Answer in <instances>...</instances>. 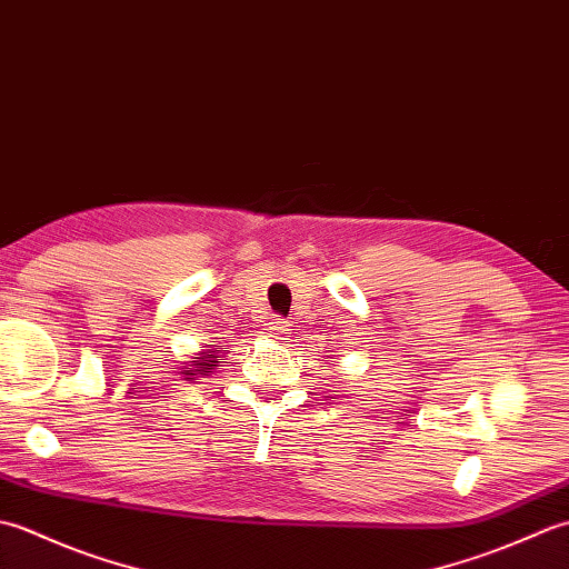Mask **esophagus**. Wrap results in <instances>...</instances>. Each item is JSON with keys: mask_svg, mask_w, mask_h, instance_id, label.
<instances>
[{"mask_svg": "<svg viewBox=\"0 0 569 569\" xmlns=\"http://www.w3.org/2000/svg\"><path fill=\"white\" fill-rule=\"evenodd\" d=\"M269 335L273 337V340H286V337H288V325L281 318H276L273 322H269Z\"/></svg>", "mask_w": 569, "mask_h": 569, "instance_id": "esophagus-1", "label": "esophagus"}]
</instances>
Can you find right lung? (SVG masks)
Here are the masks:
<instances>
[{"label": "right lung", "instance_id": "add662e5", "mask_svg": "<svg viewBox=\"0 0 569 569\" xmlns=\"http://www.w3.org/2000/svg\"><path fill=\"white\" fill-rule=\"evenodd\" d=\"M217 355H220V349H210V352H202L200 357H196V361H192L190 369L186 371V377L196 379V377H210V369L217 367Z\"/></svg>", "mask_w": 569, "mask_h": 569}]
</instances>
